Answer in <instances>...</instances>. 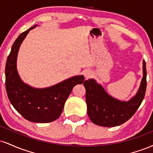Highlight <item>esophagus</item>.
<instances>
[{"instance_id":"1","label":"esophagus","mask_w":153,"mask_h":153,"mask_svg":"<svg viewBox=\"0 0 153 153\" xmlns=\"http://www.w3.org/2000/svg\"><path fill=\"white\" fill-rule=\"evenodd\" d=\"M84 75H85V78H90V77H91V73L90 71H86V72H85V74H84Z\"/></svg>"}]
</instances>
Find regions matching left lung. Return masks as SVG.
Returning <instances> with one entry per match:
<instances>
[{"instance_id":"obj_1","label":"left lung","mask_w":153,"mask_h":153,"mask_svg":"<svg viewBox=\"0 0 153 153\" xmlns=\"http://www.w3.org/2000/svg\"><path fill=\"white\" fill-rule=\"evenodd\" d=\"M146 63L143 60V77L140 88L128 101H121L109 96L94 79L83 82L89 118L94 124L111 127L121 125L134 114L143 102L147 87Z\"/></svg>"}]
</instances>
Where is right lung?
Segmentation results:
<instances>
[{
  "label": "right lung",
  "mask_w": 153,
  "mask_h": 153,
  "mask_svg": "<svg viewBox=\"0 0 153 153\" xmlns=\"http://www.w3.org/2000/svg\"><path fill=\"white\" fill-rule=\"evenodd\" d=\"M24 31L16 39L6 65V88L10 102L26 120L36 123L52 122L62 114L65 103L73 88L83 82V75H76L46 88H34L24 83L16 69L19 47L31 29Z\"/></svg>",
  "instance_id": "add662e5"
}]
</instances>
